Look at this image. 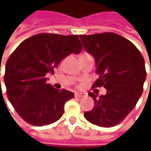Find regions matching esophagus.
Wrapping results in <instances>:
<instances>
[{"instance_id":"34e87169","label":"esophagus","mask_w":151,"mask_h":151,"mask_svg":"<svg viewBox=\"0 0 151 151\" xmlns=\"http://www.w3.org/2000/svg\"><path fill=\"white\" fill-rule=\"evenodd\" d=\"M86 96H87V95L86 93H75V97H77V98H81V97L85 98Z\"/></svg>"}]
</instances>
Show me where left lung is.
<instances>
[{
	"mask_svg": "<svg viewBox=\"0 0 151 151\" xmlns=\"http://www.w3.org/2000/svg\"><path fill=\"white\" fill-rule=\"evenodd\" d=\"M79 37L86 51L95 60L99 78L92 88L104 86L107 90V94L99 97L89 93L95 107L86 111L84 116L98 126H116L135 108L142 94L146 78L144 58L132 42L116 33Z\"/></svg>",
	"mask_w": 151,
	"mask_h": 151,
	"instance_id": "1",
	"label": "left lung"
}]
</instances>
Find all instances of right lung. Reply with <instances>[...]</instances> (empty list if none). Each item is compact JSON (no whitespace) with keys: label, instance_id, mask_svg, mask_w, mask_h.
<instances>
[{"label":"right lung","instance_id":"right-lung-1","mask_svg":"<svg viewBox=\"0 0 151 151\" xmlns=\"http://www.w3.org/2000/svg\"><path fill=\"white\" fill-rule=\"evenodd\" d=\"M78 36L40 33L25 40L7 60L4 76L6 93L17 113L30 124L43 126L59 120L73 92L47 83L65 57L82 51ZM1 82V81H0Z\"/></svg>","mask_w":151,"mask_h":151}]
</instances>
